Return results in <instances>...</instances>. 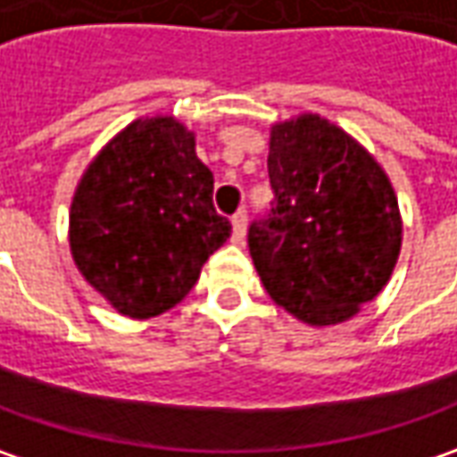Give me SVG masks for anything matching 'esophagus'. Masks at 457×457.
<instances>
[{"label":"esophagus","mask_w":457,"mask_h":457,"mask_svg":"<svg viewBox=\"0 0 457 457\" xmlns=\"http://www.w3.org/2000/svg\"><path fill=\"white\" fill-rule=\"evenodd\" d=\"M245 229H247V212L240 210V212L232 214V240H235V243H243Z\"/></svg>","instance_id":"1"}]
</instances>
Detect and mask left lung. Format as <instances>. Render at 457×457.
Wrapping results in <instances>:
<instances>
[{"label": "left lung", "instance_id": "left-lung-1", "mask_svg": "<svg viewBox=\"0 0 457 457\" xmlns=\"http://www.w3.org/2000/svg\"><path fill=\"white\" fill-rule=\"evenodd\" d=\"M273 210L247 245L265 291L308 326L349 321L397 265L402 217L385 169L319 113L270 129Z\"/></svg>", "mask_w": 457, "mask_h": 457}]
</instances>
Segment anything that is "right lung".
Instances as JSON below:
<instances>
[{
	"label": "right lung",
	"instance_id": "right-lung-1",
	"mask_svg": "<svg viewBox=\"0 0 457 457\" xmlns=\"http://www.w3.org/2000/svg\"><path fill=\"white\" fill-rule=\"evenodd\" d=\"M212 189L184 123L136 119L98 151L72 195L68 237L78 270L129 319L174 308L232 232Z\"/></svg>",
	"mask_w": 457,
	"mask_h": 457
}]
</instances>
